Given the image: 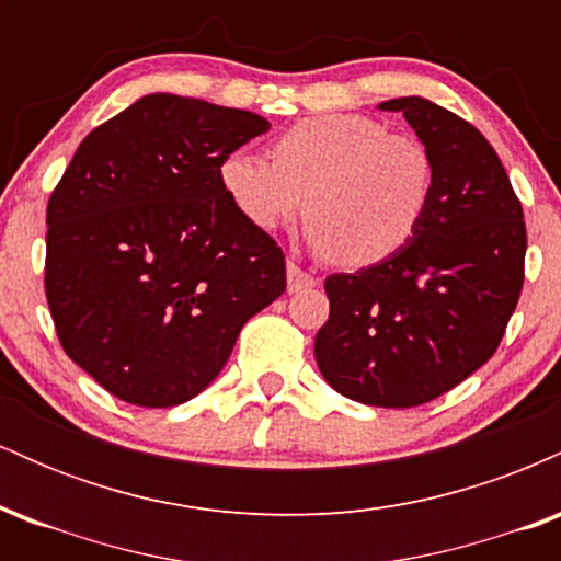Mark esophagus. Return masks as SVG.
Here are the masks:
<instances>
[{
    "instance_id": "obj_1",
    "label": "esophagus",
    "mask_w": 561,
    "mask_h": 561,
    "mask_svg": "<svg viewBox=\"0 0 561 561\" xmlns=\"http://www.w3.org/2000/svg\"><path fill=\"white\" fill-rule=\"evenodd\" d=\"M317 276H313L311 272H306V268L298 266L295 261L287 263V289L289 293H300V289H308L317 285Z\"/></svg>"
}]
</instances>
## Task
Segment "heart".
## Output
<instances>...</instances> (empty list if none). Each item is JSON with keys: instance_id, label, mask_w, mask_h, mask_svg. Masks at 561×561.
Instances as JSON below:
<instances>
[{"instance_id": "b5f03b06", "label": "heart", "mask_w": 561, "mask_h": 561, "mask_svg": "<svg viewBox=\"0 0 561 561\" xmlns=\"http://www.w3.org/2000/svg\"><path fill=\"white\" fill-rule=\"evenodd\" d=\"M266 158L229 152L221 186L250 227L274 231L306 208L313 242L337 266L364 268L409 244L433 203L435 160L409 134L362 113L302 118Z\"/></svg>"}]
</instances>
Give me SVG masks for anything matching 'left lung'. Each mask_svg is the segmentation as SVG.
I'll return each instance as SVG.
<instances>
[{
    "label": "left lung",
    "instance_id": "left-lung-1",
    "mask_svg": "<svg viewBox=\"0 0 561 561\" xmlns=\"http://www.w3.org/2000/svg\"><path fill=\"white\" fill-rule=\"evenodd\" d=\"M435 160L422 227L388 261L327 276L330 319L313 353L351 401L411 409L493 356L525 282L523 205L504 165L469 121L424 96L382 102Z\"/></svg>",
    "mask_w": 561,
    "mask_h": 561
}]
</instances>
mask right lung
Instances as JSON below:
<instances>
[{
  "label": "right lung",
  "mask_w": 561,
  "mask_h": 561,
  "mask_svg": "<svg viewBox=\"0 0 561 561\" xmlns=\"http://www.w3.org/2000/svg\"><path fill=\"white\" fill-rule=\"evenodd\" d=\"M268 121L147 94L81 141L47 205L44 293L62 351L121 401L203 392L244 321L285 293V253L221 186Z\"/></svg>",
  "instance_id": "1"
}]
</instances>
